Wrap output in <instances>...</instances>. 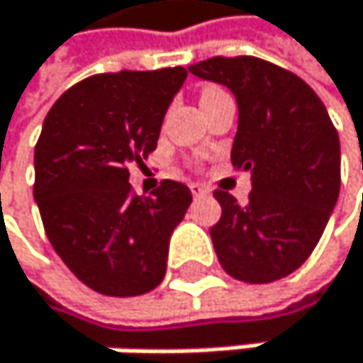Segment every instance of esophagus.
<instances>
[{
	"mask_svg": "<svg viewBox=\"0 0 363 363\" xmlns=\"http://www.w3.org/2000/svg\"><path fill=\"white\" fill-rule=\"evenodd\" d=\"M189 189H191L194 198H200V196H206V194H208V189H206L204 185H200V183H191Z\"/></svg>",
	"mask_w": 363,
	"mask_h": 363,
	"instance_id": "obj_1",
	"label": "esophagus"
}]
</instances>
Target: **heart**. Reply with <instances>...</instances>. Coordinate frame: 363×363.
I'll return each instance as SVG.
<instances>
[{"instance_id": "1", "label": "heart", "mask_w": 363, "mask_h": 363, "mask_svg": "<svg viewBox=\"0 0 363 363\" xmlns=\"http://www.w3.org/2000/svg\"><path fill=\"white\" fill-rule=\"evenodd\" d=\"M224 91L220 89V86H204L202 89V93H200V104L202 102H208V100H213V97H218V95H222Z\"/></svg>"}]
</instances>
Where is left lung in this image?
<instances>
[{
  "instance_id": "left-lung-1",
  "label": "left lung",
  "mask_w": 363,
  "mask_h": 363,
  "mask_svg": "<svg viewBox=\"0 0 363 363\" xmlns=\"http://www.w3.org/2000/svg\"><path fill=\"white\" fill-rule=\"evenodd\" d=\"M189 72L235 95L240 123L230 161L252 183L246 204L213 194L222 206L208 230L218 259L237 281H279L313 252L337 202V130L315 91L268 60L216 56Z\"/></svg>"
}]
</instances>
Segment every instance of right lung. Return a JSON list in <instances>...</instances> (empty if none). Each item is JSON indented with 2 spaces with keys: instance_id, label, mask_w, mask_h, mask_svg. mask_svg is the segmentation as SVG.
<instances>
[{
  "instance_id": "1",
  "label": "right lung",
  "mask_w": 363,
  "mask_h": 363,
  "mask_svg": "<svg viewBox=\"0 0 363 363\" xmlns=\"http://www.w3.org/2000/svg\"><path fill=\"white\" fill-rule=\"evenodd\" d=\"M185 78V67L97 74L67 89L43 121L34 147L40 220L65 266L104 296H139L165 277L191 191L163 180L137 196L128 167L157 150Z\"/></svg>"
}]
</instances>
